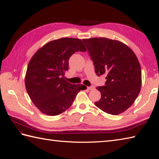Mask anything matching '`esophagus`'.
<instances>
[{"mask_svg": "<svg viewBox=\"0 0 159 159\" xmlns=\"http://www.w3.org/2000/svg\"><path fill=\"white\" fill-rule=\"evenodd\" d=\"M95 89V87L93 85H91V86H89V87H88V89L89 90H93Z\"/></svg>", "mask_w": 159, "mask_h": 159, "instance_id": "1", "label": "esophagus"}]
</instances>
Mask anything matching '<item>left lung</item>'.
Here are the masks:
<instances>
[{
	"mask_svg": "<svg viewBox=\"0 0 159 159\" xmlns=\"http://www.w3.org/2000/svg\"><path fill=\"white\" fill-rule=\"evenodd\" d=\"M98 76L106 75L103 86L96 88L102 96L95 105L104 112L119 115L134 103L141 87L140 64L123 43L105 38L84 39Z\"/></svg>",
	"mask_w": 159,
	"mask_h": 159,
	"instance_id": "1",
	"label": "left lung"
}]
</instances>
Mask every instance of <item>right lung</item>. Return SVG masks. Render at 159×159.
I'll use <instances>...</instances> for the list:
<instances>
[{
	"label": "right lung",
	"instance_id": "right-lung-1",
	"mask_svg": "<svg viewBox=\"0 0 159 159\" xmlns=\"http://www.w3.org/2000/svg\"><path fill=\"white\" fill-rule=\"evenodd\" d=\"M85 52L81 40L63 38L47 43L38 50L28 64L25 77L27 92L41 112L55 116L73 103L85 85L71 84L64 80L69 59L76 52Z\"/></svg>",
	"mask_w": 159,
	"mask_h": 159
}]
</instances>
